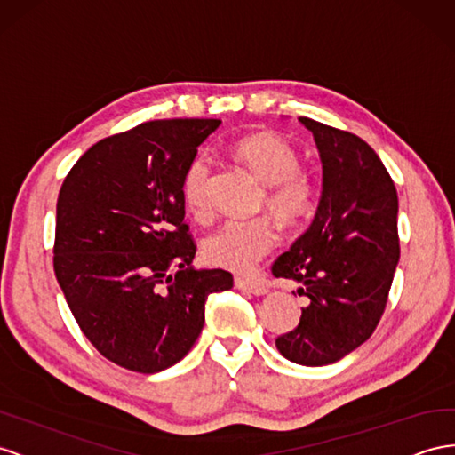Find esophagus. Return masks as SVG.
Wrapping results in <instances>:
<instances>
[{
    "label": "esophagus",
    "instance_id": "1",
    "mask_svg": "<svg viewBox=\"0 0 455 455\" xmlns=\"http://www.w3.org/2000/svg\"><path fill=\"white\" fill-rule=\"evenodd\" d=\"M235 287L241 291L252 292V294H266L267 292V287L262 283V281L247 279V277H235Z\"/></svg>",
    "mask_w": 455,
    "mask_h": 455
}]
</instances>
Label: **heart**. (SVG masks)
Instances as JSON below:
<instances>
[{"instance_id":"b5f03b06","label":"heart","mask_w":455,"mask_h":455,"mask_svg":"<svg viewBox=\"0 0 455 455\" xmlns=\"http://www.w3.org/2000/svg\"><path fill=\"white\" fill-rule=\"evenodd\" d=\"M231 151L266 183L264 204L281 224L299 226L314 214L317 186L300 172V156L287 140L275 133H254L239 140ZM211 161L199 155L181 176V199L195 218H204L211 211ZM275 241V229L267 218H229L208 233L203 252L212 266L247 272L274 249Z\"/></svg>"}]
</instances>
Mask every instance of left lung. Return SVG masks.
I'll return each mask as SVG.
<instances>
[{"label":"left lung","instance_id":"8db88e82","mask_svg":"<svg viewBox=\"0 0 455 455\" xmlns=\"http://www.w3.org/2000/svg\"><path fill=\"white\" fill-rule=\"evenodd\" d=\"M299 120L314 133L323 191L312 226L272 266L308 297L299 325L275 347L287 360L315 367L345 358L379 325L400 258L398 193L362 138Z\"/></svg>","mask_w":455,"mask_h":455}]
</instances>
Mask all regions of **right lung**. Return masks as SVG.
Listing matches in <instances>:
<instances>
[{"label": "right lung", "instance_id": "right-lung-1", "mask_svg": "<svg viewBox=\"0 0 455 455\" xmlns=\"http://www.w3.org/2000/svg\"><path fill=\"white\" fill-rule=\"evenodd\" d=\"M216 118L151 120L115 133L70 168L57 199L53 269L82 333L138 373L178 363L204 323L226 269H193L181 176ZM179 269L176 276L169 269Z\"/></svg>", "mask_w": 455, "mask_h": 455}]
</instances>
